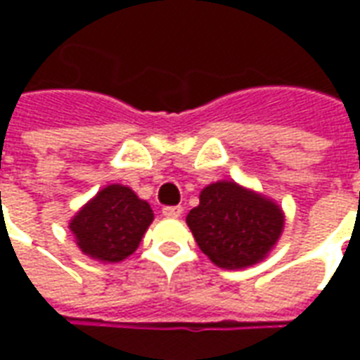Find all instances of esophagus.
I'll return each mask as SVG.
<instances>
[{
    "mask_svg": "<svg viewBox=\"0 0 360 360\" xmlns=\"http://www.w3.org/2000/svg\"><path fill=\"white\" fill-rule=\"evenodd\" d=\"M162 214H164L165 218H179L181 214H183V208L181 206H164Z\"/></svg>",
    "mask_w": 360,
    "mask_h": 360,
    "instance_id": "34e87169",
    "label": "esophagus"
}]
</instances>
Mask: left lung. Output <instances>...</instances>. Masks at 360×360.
<instances>
[{"label":"left lung","instance_id":"8db88e82","mask_svg":"<svg viewBox=\"0 0 360 360\" xmlns=\"http://www.w3.org/2000/svg\"><path fill=\"white\" fill-rule=\"evenodd\" d=\"M187 224L206 257L219 268L239 270L268 255L283 229L278 204L239 187L233 181L212 183Z\"/></svg>","mask_w":360,"mask_h":360}]
</instances>
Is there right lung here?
Here are the masks:
<instances>
[{"instance_id":"1","label":"right lung","mask_w":360,"mask_h":360,"mask_svg":"<svg viewBox=\"0 0 360 360\" xmlns=\"http://www.w3.org/2000/svg\"><path fill=\"white\" fill-rule=\"evenodd\" d=\"M154 219L152 208L123 185H108L71 219L77 245L84 255L119 262L133 255Z\"/></svg>"}]
</instances>
